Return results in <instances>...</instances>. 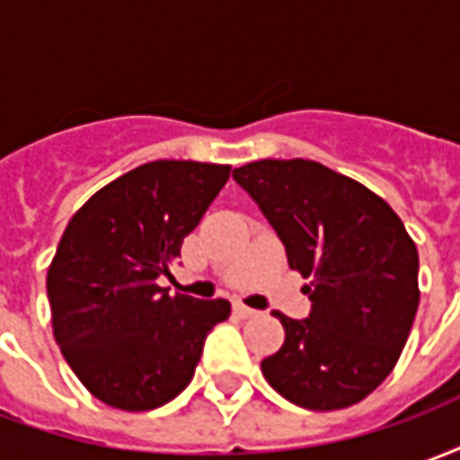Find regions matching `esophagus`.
I'll list each match as a JSON object with an SVG mask.
<instances>
[{"label": "esophagus", "mask_w": 460, "mask_h": 460, "mask_svg": "<svg viewBox=\"0 0 460 460\" xmlns=\"http://www.w3.org/2000/svg\"><path fill=\"white\" fill-rule=\"evenodd\" d=\"M234 313H236L239 318H253V315H259L256 310L249 308V305H243V303H236V305H234Z\"/></svg>", "instance_id": "esophagus-1"}]
</instances>
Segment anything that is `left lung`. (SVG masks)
Listing matches in <instances>:
<instances>
[{"mask_svg":"<svg viewBox=\"0 0 460 460\" xmlns=\"http://www.w3.org/2000/svg\"><path fill=\"white\" fill-rule=\"evenodd\" d=\"M298 270L313 308L273 313L286 342L261 362L280 396L313 411L362 402L402 355L419 308V251L379 194L313 160H259L234 170Z\"/></svg>","mask_w":460,"mask_h":460,"instance_id":"1","label":"left lung"}]
</instances>
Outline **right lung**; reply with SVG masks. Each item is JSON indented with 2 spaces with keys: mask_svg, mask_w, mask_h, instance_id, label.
<instances>
[{
  "mask_svg": "<svg viewBox=\"0 0 460 460\" xmlns=\"http://www.w3.org/2000/svg\"><path fill=\"white\" fill-rule=\"evenodd\" d=\"M229 164L157 160L125 172L75 211L46 273L54 338L84 386L122 411H150L190 385L224 298L157 286L229 180Z\"/></svg>",
  "mask_w": 460,
  "mask_h": 460,
  "instance_id": "right-lung-1",
  "label": "right lung"
}]
</instances>
